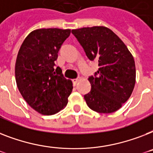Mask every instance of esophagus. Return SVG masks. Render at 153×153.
I'll return each mask as SVG.
<instances>
[{"mask_svg": "<svg viewBox=\"0 0 153 153\" xmlns=\"http://www.w3.org/2000/svg\"><path fill=\"white\" fill-rule=\"evenodd\" d=\"M81 79H82V78H81V77H78V78H77V79H73V83H74V85H76V83L78 82H79V81Z\"/></svg>", "mask_w": 153, "mask_h": 153, "instance_id": "esophagus-1", "label": "esophagus"}]
</instances>
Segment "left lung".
<instances>
[{"label": "left lung", "instance_id": "1", "mask_svg": "<svg viewBox=\"0 0 153 153\" xmlns=\"http://www.w3.org/2000/svg\"><path fill=\"white\" fill-rule=\"evenodd\" d=\"M90 60L97 59L98 71L89 76L91 90L84 95L90 109L111 113L130 98L135 85L136 69L132 54L112 30L105 27L72 30Z\"/></svg>", "mask_w": 153, "mask_h": 153}]
</instances>
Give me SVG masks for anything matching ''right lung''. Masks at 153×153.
Listing matches in <instances>:
<instances>
[{
  "label": "right lung",
  "instance_id": "right-lung-1",
  "mask_svg": "<svg viewBox=\"0 0 153 153\" xmlns=\"http://www.w3.org/2000/svg\"><path fill=\"white\" fill-rule=\"evenodd\" d=\"M71 30H35L23 41L16 58L18 89L32 108L42 115H54L68 104L72 82L64 78L55 61Z\"/></svg>",
  "mask_w": 153,
  "mask_h": 153
}]
</instances>
